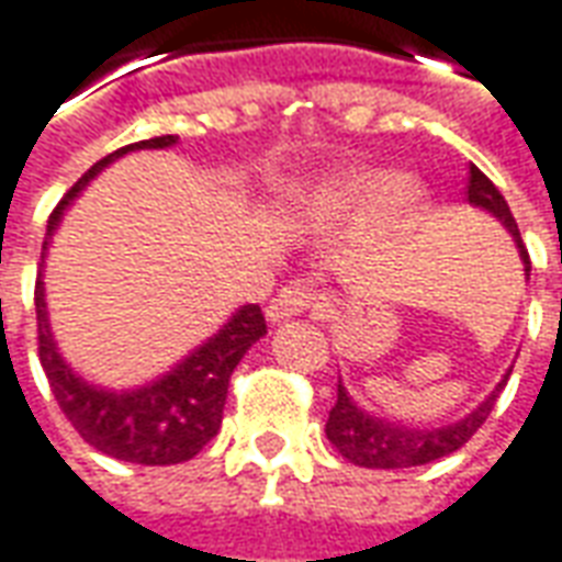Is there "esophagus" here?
<instances>
[{"instance_id":"obj_1","label":"esophagus","mask_w":562,"mask_h":562,"mask_svg":"<svg viewBox=\"0 0 562 562\" xmlns=\"http://www.w3.org/2000/svg\"><path fill=\"white\" fill-rule=\"evenodd\" d=\"M321 302V296L314 293L312 288H305L300 281H293L288 288H281L269 302V308H266V317L272 321V324H281V321H290V317H296V314L308 312Z\"/></svg>"}]
</instances>
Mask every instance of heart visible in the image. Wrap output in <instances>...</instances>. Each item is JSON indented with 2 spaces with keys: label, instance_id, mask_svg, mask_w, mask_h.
Segmentation results:
<instances>
[{
  "label": "heart",
  "instance_id": "b5f03b06",
  "mask_svg": "<svg viewBox=\"0 0 562 562\" xmlns=\"http://www.w3.org/2000/svg\"><path fill=\"white\" fill-rule=\"evenodd\" d=\"M412 196L408 184L396 178H353L341 184H326L305 199V214L314 224L341 221V217H366L402 209Z\"/></svg>",
  "mask_w": 562,
  "mask_h": 562
}]
</instances>
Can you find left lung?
I'll return each instance as SVG.
<instances>
[{
	"mask_svg": "<svg viewBox=\"0 0 562 562\" xmlns=\"http://www.w3.org/2000/svg\"><path fill=\"white\" fill-rule=\"evenodd\" d=\"M465 196L472 205L491 211L493 217H499L505 229L515 236L517 250H520V260H524V272L529 274V254L524 248V238L517 229L515 217L505 196L496 190L487 175L481 172L479 166H469V178H465ZM512 375V372H508ZM508 375L496 384L487 400L481 402L472 415H465L463 420H457L451 427L439 429H412L402 427V424H387V420H378V417L366 415L363 408H357L353 400L345 393V387L338 384V396L329 420H326V439L333 441L345 460H351L353 465H366V469H408V465H424L432 460H441L448 453L460 451L465 441L472 439L481 429V424L487 420V415L496 405L499 390L505 387Z\"/></svg>",
	"mask_w": 562,
	"mask_h": 562,
	"instance_id": "obj_1",
	"label": "left lung"
}]
</instances>
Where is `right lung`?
I'll return each mask as SVG.
<instances>
[{
	"instance_id": "1",
	"label": "right lung",
	"mask_w": 562,
	"mask_h": 562,
	"mask_svg": "<svg viewBox=\"0 0 562 562\" xmlns=\"http://www.w3.org/2000/svg\"><path fill=\"white\" fill-rule=\"evenodd\" d=\"M175 142H178L175 135L135 142V145H126L109 157H102L97 166H90L47 217L42 266H45L47 245H50V236L57 229L63 211L69 209L71 199L81 193V187L90 178H97V172L123 157L126 150L169 147ZM35 321H38V360H42L59 412L66 415L71 427L78 429V436L87 445H93L97 451L109 453L123 463L142 465L184 463L217 436L221 420H224L229 375L250 345L266 336V317H262L260 305H245L233 314V321L217 336L209 338L199 351L190 353L184 363L175 366L166 378L142 390H130V393H109V390L90 387L87 381H81L57 353L50 326H47L42 272L35 278Z\"/></svg>"
}]
</instances>
